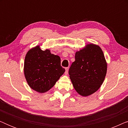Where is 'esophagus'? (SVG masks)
I'll return each mask as SVG.
<instances>
[{
    "instance_id": "obj_1",
    "label": "esophagus",
    "mask_w": 128,
    "mask_h": 128,
    "mask_svg": "<svg viewBox=\"0 0 128 128\" xmlns=\"http://www.w3.org/2000/svg\"><path fill=\"white\" fill-rule=\"evenodd\" d=\"M65 70H66V71H65V74H68V71H69V68H65Z\"/></svg>"
}]
</instances>
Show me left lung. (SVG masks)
Wrapping results in <instances>:
<instances>
[{"label": "left lung", "mask_w": 128, "mask_h": 128, "mask_svg": "<svg viewBox=\"0 0 128 128\" xmlns=\"http://www.w3.org/2000/svg\"><path fill=\"white\" fill-rule=\"evenodd\" d=\"M106 70L107 64L102 50L98 45L90 44L76 52L69 74L75 90L86 97L98 90Z\"/></svg>", "instance_id": "8db88e82"}]
</instances>
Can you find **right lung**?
Masks as SVG:
<instances>
[{
  "mask_svg": "<svg viewBox=\"0 0 128 128\" xmlns=\"http://www.w3.org/2000/svg\"><path fill=\"white\" fill-rule=\"evenodd\" d=\"M64 72L65 69L60 65V57L52 54L50 50H42L38 45L26 54L24 76L29 86L36 92H48Z\"/></svg>",
  "mask_w": 128,
  "mask_h": 128,
  "instance_id": "1",
  "label": "right lung"
}]
</instances>
